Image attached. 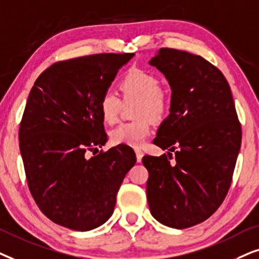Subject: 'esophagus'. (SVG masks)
<instances>
[{
    "label": "esophagus",
    "instance_id": "esophagus-1",
    "mask_svg": "<svg viewBox=\"0 0 259 259\" xmlns=\"http://www.w3.org/2000/svg\"><path fill=\"white\" fill-rule=\"evenodd\" d=\"M136 153V158H137V162H141L142 161V157H143V151L141 149H136L135 150Z\"/></svg>",
    "mask_w": 259,
    "mask_h": 259
}]
</instances>
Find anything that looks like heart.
<instances>
[{"label":"heart","mask_w":259,"mask_h":259,"mask_svg":"<svg viewBox=\"0 0 259 259\" xmlns=\"http://www.w3.org/2000/svg\"><path fill=\"white\" fill-rule=\"evenodd\" d=\"M118 86L124 101L137 99L134 111L136 119L117 125L111 132V140L116 144L141 147L151 133V119L158 122L168 113L169 97L160 88L156 75L141 68L127 71ZM120 106L122 101L111 91H105L99 98V112L108 124L116 122Z\"/></svg>","instance_id":"1"}]
</instances>
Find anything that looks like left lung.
<instances>
[{"mask_svg": "<svg viewBox=\"0 0 259 259\" xmlns=\"http://www.w3.org/2000/svg\"><path fill=\"white\" fill-rule=\"evenodd\" d=\"M171 88L170 113L154 143L175 151L143 156L147 199L157 222L187 229L209 218L229 192L242 127L229 82L200 55L161 48L149 61Z\"/></svg>", "mask_w": 259, "mask_h": 259, "instance_id": "8db88e82", "label": "left lung"}]
</instances>
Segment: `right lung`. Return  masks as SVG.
<instances>
[{
	"mask_svg": "<svg viewBox=\"0 0 259 259\" xmlns=\"http://www.w3.org/2000/svg\"><path fill=\"white\" fill-rule=\"evenodd\" d=\"M133 57L103 53L58 61L30 90L20 123V151L32 196L58 225L90 231L104 224L136 163L125 144L95 155L108 140L99 98ZM89 151L94 153L90 159Z\"/></svg>",
	"mask_w": 259,
	"mask_h": 259,
	"instance_id": "add662e5",
	"label": "right lung"
}]
</instances>
